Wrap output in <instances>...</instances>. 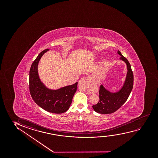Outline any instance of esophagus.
<instances>
[{
  "label": "esophagus",
  "mask_w": 158,
  "mask_h": 158,
  "mask_svg": "<svg viewBox=\"0 0 158 158\" xmlns=\"http://www.w3.org/2000/svg\"><path fill=\"white\" fill-rule=\"evenodd\" d=\"M80 82H84L86 85L87 87H91V88L93 87V85H94V82L92 81L89 77H84L81 78L79 80V84H80Z\"/></svg>",
  "instance_id": "1"
}]
</instances>
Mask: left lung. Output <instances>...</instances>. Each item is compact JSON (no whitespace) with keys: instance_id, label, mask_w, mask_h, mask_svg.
Segmentation results:
<instances>
[{"instance_id":"1","label":"left lung","mask_w":158,"mask_h":158,"mask_svg":"<svg viewBox=\"0 0 158 158\" xmlns=\"http://www.w3.org/2000/svg\"><path fill=\"white\" fill-rule=\"evenodd\" d=\"M118 53L121 56L120 59L125 61L127 65V73L125 82L122 89L117 93H111L105 89L102 85L100 86V100L97 104L92 106L96 112L101 114H110L115 112L126 102L133 89L134 77L130 63L119 51H118Z\"/></svg>"}]
</instances>
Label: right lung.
<instances>
[{"instance_id": "obj_1", "label": "right lung", "mask_w": 158, "mask_h": 158, "mask_svg": "<svg viewBox=\"0 0 158 158\" xmlns=\"http://www.w3.org/2000/svg\"><path fill=\"white\" fill-rule=\"evenodd\" d=\"M48 50L47 48L40 52L32 64L29 76L30 92L38 106L48 112L60 114L69 110L77 89L78 82L57 90H51L45 86L39 79L38 65L42 56Z\"/></svg>"}]
</instances>
